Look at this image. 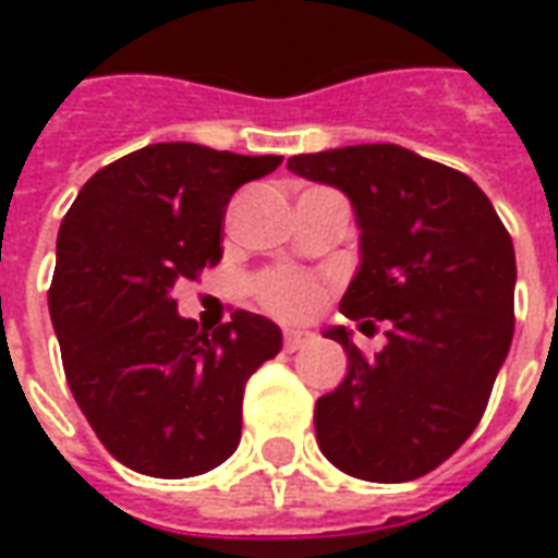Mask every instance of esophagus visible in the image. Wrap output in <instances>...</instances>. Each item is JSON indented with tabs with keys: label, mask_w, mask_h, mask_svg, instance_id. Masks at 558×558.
Instances as JSON below:
<instances>
[{
	"label": "esophagus",
	"mask_w": 558,
	"mask_h": 558,
	"mask_svg": "<svg viewBox=\"0 0 558 558\" xmlns=\"http://www.w3.org/2000/svg\"><path fill=\"white\" fill-rule=\"evenodd\" d=\"M311 331H302V328H287L283 331V350L287 352H295V350H302V347H307L311 343Z\"/></svg>",
	"instance_id": "1"
}]
</instances>
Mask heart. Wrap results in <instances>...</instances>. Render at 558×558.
Here are the masks:
<instances>
[{"label":"heart","instance_id":"b5f03b06","mask_svg":"<svg viewBox=\"0 0 558 558\" xmlns=\"http://www.w3.org/2000/svg\"><path fill=\"white\" fill-rule=\"evenodd\" d=\"M256 299L280 319H304L319 307L323 290L314 278L295 271H275L256 283Z\"/></svg>","mask_w":558,"mask_h":558}]
</instances>
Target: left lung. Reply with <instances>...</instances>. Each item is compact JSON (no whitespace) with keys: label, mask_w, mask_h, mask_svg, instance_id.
<instances>
[{"label":"left lung","mask_w":558,"mask_h":558,"mask_svg":"<svg viewBox=\"0 0 558 558\" xmlns=\"http://www.w3.org/2000/svg\"><path fill=\"white\" fill-rule=\"evenodd\" d=\"M287 167L350 196L362 263L340 311L391 323L371 359L343 326L326 331L350 367L316 400L319 451L352 478H421L478 427L511 350V235L469 175L395 143L295 155Z\"/></svg>","instance_id":"8db88e82"}]
</instances>
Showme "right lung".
I'll use <instances>...</instances> for the list:
<instances>
[{"mask_svg": "<svg viewBox=\"0 0 558 558\" xmlns=\"http://www.w3.org/2000/svg\"><path fill=\"white\" fill-rule=\"evenodd\" d=\"M280 160L155 143L95 172L59 227L50 316L65 379L104 448L134 472L191 478L239 448L244 383L283 335L247 311L199 331L172 287L218 266L230 196Z\"/></svg>", "mask_w": 558, "mask_h": 558, "instance_id": "add662e5", "label": "right lung"}]
</instances>
